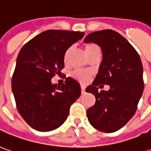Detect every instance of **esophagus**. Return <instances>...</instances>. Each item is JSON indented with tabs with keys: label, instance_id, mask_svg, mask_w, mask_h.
I'll list each match as a JSON object with an SVG mask.
<instances>
[{
	"label": "esophagus",
	"instance_id": "1",
	"mask_svg": "<svg viewBox=\"0 0 151 151\" xmlns=\"http://www.w3.org/2000/svg\"><path fill=\"white\" fill-rule=\"evenodd\" d=\"M81 90H82V95H83V94H85V90H86L85 86H81Z\"/></svg>",
	"mask_w": 151,
	"mask_h": 151
}]
</instances>
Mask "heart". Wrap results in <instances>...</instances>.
Listing matches in <instances>:
<instances>
[{
  "instance_id": "b5f03b06",
  "label": "heart",
  "mask_w": 151,
  "mask_h": 151,
  "mask_svg": "<svg viewBox=\"0 0 151 151\" xmlns=\"http://www.w3.org/2000/svg\"><path fill=\"white\" fill-rule=\"evenodd\" d=\"M84 48H85L86 53L87 54V56L89 57H91L93 55H95L96 53H100L101 52V49L99 46L98 44L94 43H86L85 46H84ZM73 51V47L70 46L69 47L67 48V50L65 51V52L64 54V62L65 65H67L69 63V56H70V54ZM73 77L75 79H77L78 82H80L81 83H83V84H86L91 80V73L88 71H83V70H79V69H77V70H74L72 73Z\"/></svg>"
}]
</instances>
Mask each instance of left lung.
<instances>
[{"label":"left lung","mask_w":151,"mask_h":151,"mask_svg":"<svg viewBox=\"0 0 151 151\" xmlns=\"http://www.w3.org/2000/svg\"><path fill=\"white\" fill-rule=\"evenodd\" d=\"M84 42L97 43L103 52L98 74L86 89L96 99L95 105L86 111L87 118L97 130L113 133L124 126L136 112L144 90L142 64L135 48L116 31L92 32ZM101 84L109 85V91L99 92Z\"/></svg>","instance_id":"1"}]
</instances>
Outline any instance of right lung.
Instances as JSON below:
<instances>
[{"label":"right lung","instance_id":"right-lung-1","mask_svg":"<svg viewBox=\"0 0 151 151\" xmlns=\"http://www.w3.org/2000/svg\"><path fill=\"white\" fill-rule=\"evenodd\" d=\"M84 35L48 30L25 43L18 53L12 91L18 112L34 129L47 132L60 126L81 95L80 85L72 78L61 86L52 85L51 79L61 73L67 48Z\"/></svg>","mask_w":151,"mask_h":151}]
</instances>
